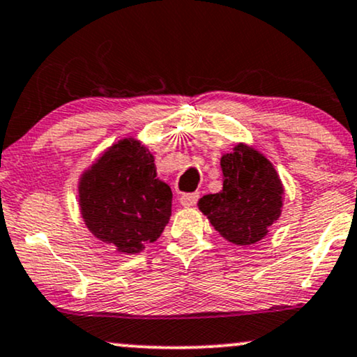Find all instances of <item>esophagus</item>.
Returning a JSON list of instances; mask_svg holds the SVG:
<instances>
[{"label": "esophagus", "mask_w": 357, "mask_h": 357, "mask_svg": "<svg viewBox=\"0 0 357 357\" xmlns=\"http://www.w3.org/2000/svg\"><path fill=\"white\" fill-rule=\"evenodd\" d=\"M197 199H199V192H189V194H183L179 202H181L183 207H192L197 202Z\"/></svg>", "instance_id": "obj_1"}]
</instances>
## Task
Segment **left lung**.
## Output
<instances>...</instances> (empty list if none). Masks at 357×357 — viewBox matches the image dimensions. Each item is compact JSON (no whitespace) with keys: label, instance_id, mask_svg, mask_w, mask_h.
I'll return each instance as SVG.
<instances>
[{"label":"left lung","instance_id":"8db88e82","mask_svg":"<svg viewBox=\"0 0 357 357\" xmlns=\"http://www.w3.org/2000/svg\"><path fill=\"white\" fill-rule=\"evenodd\" d=\"M222 189L206 194L197 207L212 227L234 245H252L268 234L283 209L282 179L264 153L237 143L220 156Z\"/></svg>","mask_w":357,"mask_h":357}]
</instances>
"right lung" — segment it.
Returning a JSON list of instances; mask_svg holds the SVG:
<instances>
[{"label":"right lung","mask_w":357,"mask_h":357,"mask_svg":"<svg viewBox=\"0 0 357 357\" xmlns=\"http://www.w3.org/2000/svg\"><path fill=\"white\" fill-rule=\"evenodd\" d=\"M79 207L85 227L116 252L138 254L171 218V188L156 174L155 156L133 137L120 138L84 169Z\"/></svg>","instance_id":"1"}]
</instances>
